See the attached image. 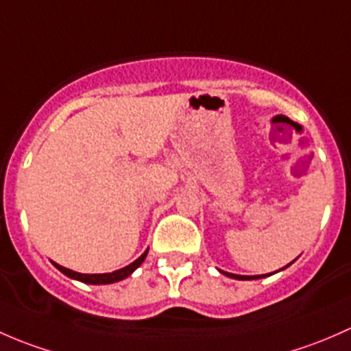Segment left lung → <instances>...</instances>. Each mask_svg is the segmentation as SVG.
I'll return each mask as SVG.
<instances>
[{
	"label": "left lung",
	"mask_w": 351,
	"mask_h": 351,
	"mask_svg": "<svg viewBox=\"0 0 351 351\" xmlns=\"http://www.w3.org/2000/svg\"><path fill=\"white\" fill-rule=\"evenodd\" d=\"M292 263V262H291ZM291 263H289V265H291ZM289 265H285V267H289ZM284 267V269H285ZM219 272L221 274H225L226 277H231V279H238V280H252V279H262V277H265V276H270V274H265V276H237V274H230V272H223V270H219Z\"/></svg>",
	"instance_id": "left-lung-1"
}]
</instances>
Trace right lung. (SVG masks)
Listing matches in <instances>:
<instances>
[{"label":"right lung","mask_w":351,"mask_h":351,"mask_svg":"<svg viewBox=\"0 0 351 351\" xmlns=\"http://www.w3.org/2000/svg\"><path fill=\"white\" fill-rule=\"evenodd\" d=\"M147 254H149V250H145V254L140 255L138 258H136L135 262L130 263V265L123 267V269L114 270V272H110V274H79V272H74V270H71V269H66V267L59 265V263H56V262H52V263L57 267V269L60 270V272L64 274V276L71 277V279H74V280H79V282L95 284V285L113 284V282H118V280L126 279L128 276H132V274L135 272V270L138 269L140 265H142Z\"/></svg>","instance_id":"1"}]
</instances>
